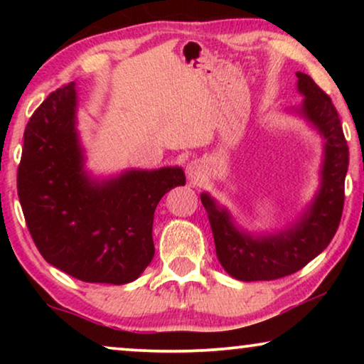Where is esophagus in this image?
I'll return each mask as SVG.
<instances>
[{"label":"esophagus","mask_w":364,"mask_h":364,"mask_svg":"<svg viewBox=\"0 0 364 364\" xmlns=\"http://www.w3.org/2000/svg\"><path fill=\"white\" fill-rule=\"evenodd\" d=\"M186 172H187V177L191 178V181H193V182H200L202 178L207 176L205 166H203V164H202L200 161H192V162H188Z\"/></svg>","instance_id":"obj_1"}]
</instances>
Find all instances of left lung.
<instances>
[{
    "label": "left lung",
    "mask_w": 364,
    "mask_h": 364,
    "mask_svg": "<svg viewBox=\"0 0 364 364\" xmlns=\"http://www.w3.org/2000/svg\"><path fill=\"white\" fill-rule=\"evenodd\" d=\"M296 77L303 101L288 111L305 119L323 139L320 186L311 202L282 230L253 233L238 225L230 210L210 193H200L218 262L240 282L277 280L298 272L325 250L341 220L350 152L340 117L331 99L308 74L296 73Z\"/></svg>",
    "instance_id": "1"
}]
</instances>
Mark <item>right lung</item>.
Masks as SVG:
<instances>
[{
    "label": "right lung",
    "mask_w": 364,
    "mask_h": 364,
    "mask_svg": "<svg viewBox=\"0 0 364 364\" xmlns=\"http://www.w3.org/2000/svg\"><path fill=\"white\" fill-rule=\"evenodd\" d=\"M186 186L182 167L96 177L77 131L76 82L49 94L29 119L18 167L24 218L44 260L87 283L124 285L154 257L161 198Z\"/></svg>",
    "instance_id": "1"
}]
</instances>
